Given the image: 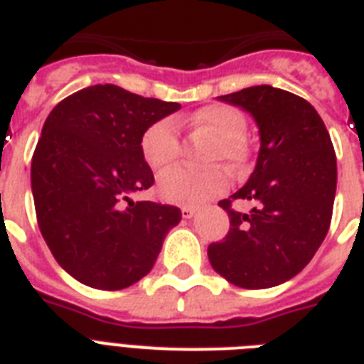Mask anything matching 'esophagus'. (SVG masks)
<instances>
[{
    "instance_id": "obj_1",
    "label": "esophagus",
    "mask_w": 364,
    "mask_h": 364,
    "mask_svg": "<svg viewBox=\"0 0 364 364\" xmlns=\"http://www.w3.org/2000/svg\"><path fill=\"white\" fill-rule=\"evenodd\" d=\"M181 215L183 219H193V217L196 215V210L191 208V205H185V208H181Z\"/></svg>"
}]
</instances>
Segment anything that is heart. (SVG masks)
Instances as JSON below:
<instances>
[{"label": "heart", "instance_id": "obj_1", "mask_svg": "<svg viewBox=\"0 0 364 364\" xmlns=\"http://www.w3.org/2000/svg\"><path fill=\"white\" fill-rule=\"evenodd\" d=\"M196 130L210 132L215 143L210 151V160H227L230 166H242L247 159L245 132L247 121L242 111L228 104H211L179 121ZM181 149L179 126L173 119H160L153 122L141 136V154L153 170L170 166ZM159 194L171 204L198 205L205 200L221 194L228 187L227 171L221 166H210L194 170L187 166H176L160 173Z\"/></svg>", "mask_w": 364, "mask_h": 364}]
</instances>
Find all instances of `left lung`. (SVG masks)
<instances>
[{
  "instance_id": "left-lung-1",
  "label": "left lung",
  "mask_w": 364,
  "mask_h": 364,
  "mask_svg": "<svg viewBox=\"0 0 364 364\" xmlns=\"http://www.w3.org/2000/svg\"><path fill=\"white\" fill-rule=\"evenodd\" d=\"M251 113L260 132L255 171L219 205L230 217L208 257L217 274L243 289H266L294 277L316 255L331 227L336 154L321 117L304 98L270 85L219 96ZM232 199L257 204L249 214Z\"/></svg>"
}]
</instances>
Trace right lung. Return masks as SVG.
<instances>
[{"instance_id":"right-lung-1","label":"right lung","mask_w":364,"mask_h":364,"mask_svg":"<svg viewBox=\"0 0 364 364\" xmlns=\"http://www.w3.org/2000/svg\"><path fill=\"white\" fill-rule=\"evenodd\" d=\"M181 107L117 85H94L60 102L31 159L37 225L77 282L102 291L147 276L181 210L128 196L153 187L141 136Z\"/></svg>"}]
</instances>
